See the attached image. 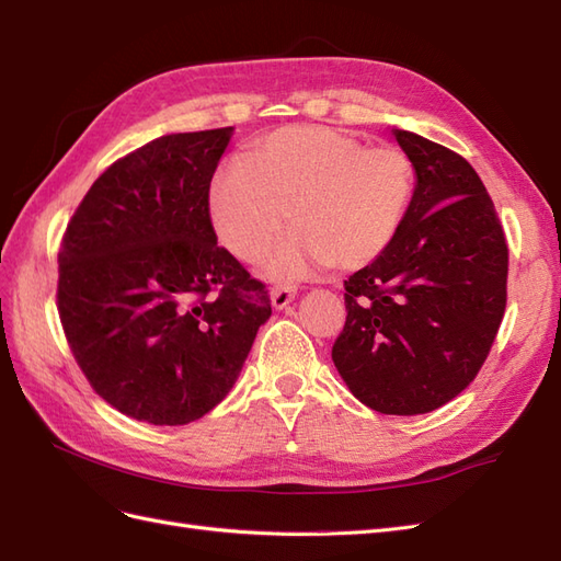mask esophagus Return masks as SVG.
I'll return each instance as SVG.
<instances>
[{
    "label": "esophagus",
    "mask_w": 561,
    "mask_h": 561,
    "mask_svg": "<svg viewBox=\"0 0 561 561\" xmlns=\"http://www.w3.org/2000/svg\"><path fill=\"white\" fill-rule=\"evenodd\" d=\"M294 298H296V286H275V289L270 291L272 306H275L277 310H284Z\"/></svg>",
    "instance_id": "obj_1"
}]
</instances>
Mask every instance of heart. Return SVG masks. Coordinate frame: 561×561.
Instances as JSON below:
<instances>
[{
	"label": "heart",
	"mask_w": 561,
	"mask_h": 561,
	"mask_svg": "<svg viewBox=\"0 0 561 561\" xmlns=\"http://www.w3.org/2000/svg\"><path fill=\"white\" fill-rule=\"evenodd\" d=\"M412 192L403 149L327 125H289L253 141L247 165L215 172L208 208L215 234L241 261H257L286 222L265 265L272 279H291L312 265L357 270L393 241Z\"/></svg>",
	"instance_id": "obj_1"
}]
</instances>
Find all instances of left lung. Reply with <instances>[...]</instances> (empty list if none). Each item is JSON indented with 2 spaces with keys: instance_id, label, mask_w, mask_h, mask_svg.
<instances>
[{
  "instance_id": "1",
  "label": "left lung",
  "mask_w": 561,
  "mask_h": 561,
  "mask_svg": "<svg viewBox=\"0 0 561 561\" xmlns=\"http://www.w3.org/2000/svg\"><path fill=\"white\" fill-rule=\"evenodd\" d=\"M414 168L398 232L346 286L332 360L363 405L424 414L462 393L491 351L507 304V241L462 156L393 130Z\"/></svg>"
}]
</instances>
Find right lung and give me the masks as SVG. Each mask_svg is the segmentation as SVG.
<instances>
[{
    "mask_svg": "<svg viewBox=\"0 0 561 561\" xmlns=\"http://www.w3.org/2000/svg\"><path fill=\"white\" fill-rule=\"evenodd\" d=\"M234 127L158 137L84 194L59 251V314L80 369L137 422L180 426L232 389L272 314L218 247L213 172Z\"/></svg>",
    "mask_w": 561,
    "mask_h": 561,
    "instance_id": "1",
    "label": "right lung"
}]
</instances>
